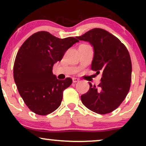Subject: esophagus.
Returning a JSON list of instances; mask_svg holds the SVG:
<instances>
[{
	"label": "esophagus",
	"mask_w": 146,
	"mask_h": 146,
	"mask_svg": "<svg viewBox=\"0 0 146 146\" xmlns=\"http://www.w3.org/2000/svg\"><path fill=\"white\" fill-rule=\"evenodd\" d=\"M72 80H73V83L78 82L80 81V79H78V78H73V79H72Z\"/></svg>",
	"instance_id": "34e87169"
}]
</instances>
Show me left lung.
Masks as SVG:
<instances>
[{"mask_svg":"<svg viewBox=\"0 0 146 146\" xmlns=\"http://www.w3.org/2000/svg\"><path fill=\"white\" fill-rule=\"evenodd\" d=\"M88 42L94 49L91 69L102 77L98 87L90 88L81 96L82 102L95 113L104 115L119 106L128 94L131 83L132 63L125 45L117 37L100 28L77 37Z\"/></svg>","mask_w":146,"mask_h":146,"instance_id":"1","label":"left lung"}]
</instances>
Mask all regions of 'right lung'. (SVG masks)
Segmentation results:
<instances>
[{
	"label": "right lung",
	"instance_id": "obj_1",
	"mask_svg": "<svg viewBox=\"0 0 146 146\" xmlns=\"http://www.w3.org/2000/svg\"><path fill=\"white\" fill-rule=\"evenodd\" d=\"M76 38L60 39L47 31H39L18 50L14 66L15 83L25 104L37 115L56 110L61 104L64 90L72 84L71 78L58 80L52 71L53 64L79 42Z\"/></svg>",
	"mask_w": 146,
	"mask_h": 146
}]
</instances>
